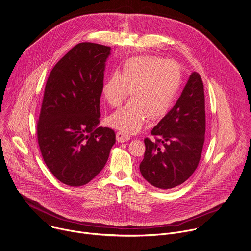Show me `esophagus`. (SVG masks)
<instances>
[{"instance_id":"34e87169","label":"esophagus","mask_w":251,"mask_h":251,"mask_svg":"<svg viewBox=\"0 0 251 251\" xmlns=\"http://www.w3.org/2000/svg\"><path fill=\"white\" fill-rule=\"evenodd\" d=\"M116 140L119 142V143H125L127 141L130 140V136L122 131H118L116 133Z\"/></svg>"}]
</instances>
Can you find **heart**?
<instances>
[{"instance_id": "heart-1", "label": "heart", "mask_w": 251, "mask_h": 251, "mask_svg": "<svg viewBox=\"0 0 251 251\" xmlns=\"http://www.w3.org/2000/svg\"><path fill=\"white\" fill-rule=\"evenodd\" d=\"M182 81L179 65L158 56L127 59L121 74L112 72L104 81L102 95L112 107L120 106L131 91L133 100L109 116V123L126 133L141 130L148 117H164L172 107Z\"/></svg>"}]
</instances>
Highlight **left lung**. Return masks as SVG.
<instances>
[{"label": "left lung", "instance_id": "left-lung-1", "mask_svg": "<svg viewBox=\"0 0 251 251\" xmlns=\"http://www.w3.org/2000/svg\"><path fill=\"white\" fill-rule=\"evenodd\" d=\"M151 134L155 142L145 139L143 177L161 190L180 186L196 171L204 143L205 100L199 73L190 75L177 102Z\"/></svg>", "mask_w": 251, "mask_h": 251}]
</instances>
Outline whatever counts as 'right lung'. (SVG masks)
Instances as JSON below:
<instances>
[{
  "label": "right lung",
  "mask_w": 251,
  "mask_h": 251,
  "mask_svg": "<svg viewBox=\"0 0 251 251\" xmlns=\"http://www.w3.org/2000/svg\"><path fill=\"white\" fill-rule=\"evenodd\" d=\"M110 50L95 43L76 45L54 65L46 84L38 143L50 171L67 186L80 187L93 180L115 144L114 131L99 127Z\"/></svg>",
  "instance_id": "right-lung-1"
}]
</instances>
